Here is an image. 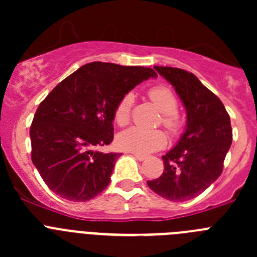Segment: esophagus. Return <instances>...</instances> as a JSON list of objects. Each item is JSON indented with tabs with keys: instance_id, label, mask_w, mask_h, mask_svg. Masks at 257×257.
<instances>
[{
	"instance_id": "esophagus-1",
	"label": "esophagus",
	"mask_w": 257,
	"mask_h": 257,
	"mask_svg": "<svg viewBox=\"0 0 257 257\" xmlns=\"http://www.w3.org/2000/svg\"><path fill=\"white\" fill-rule=\"evenodd\" d=\"M134 157H135L138 161H145L147 160V157L143 156V154H138V153H134Z\"/></svg>"
}]
</instances>
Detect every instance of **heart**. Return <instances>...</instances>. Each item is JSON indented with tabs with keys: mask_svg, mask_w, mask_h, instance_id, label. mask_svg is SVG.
Segmentation results:
<instances>
[{
	"mask_svg": "<svg viewBox=\"0 0 257 257\" xmlns=\"http://www.w3.org/2000/svg\"><path fill=\"white\" fill-rule=\"evenodd\" d=\"M148 96L156 106L163 113L162 123L170 133H176L179 128V118L176 115L178 110V99L172 91L166 86H154L149 90ZM134 105V95L126 94L118 101L114 109V121L118 126H124L128 123L131 117V109ZM118 144L122 149L134 153L148 154L158 151L165 147L166 135L161 130H149L142 127L134 126L122 131L118 135Z\"/></svg>",
	"mask_w": 257,
	"mask_h": 257,
	"instance_id": "b5f03b06",
	"label": "heart"
}]
</instances>
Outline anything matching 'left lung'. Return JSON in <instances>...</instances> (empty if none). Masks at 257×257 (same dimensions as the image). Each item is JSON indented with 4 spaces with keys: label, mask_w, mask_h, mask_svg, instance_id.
I'll return each mask as SVG.
<instances>
[{
    "label": "left lung",
    "mask_w": 257,
    "mask_h": 257,
    "mask_svg": "<svg viewBox=\"0 0 257 257\" xmlns=\"http://www.w3.org/2000/svg\"><path fill=\"white\" fill-rule=\"evenodd\" d=\"M154 69L174 86L187 110V126L178 144L162 156V175L148 181V187L169 201H188L221 175L233 139L230 117L219 97L193 73L172 67Z\"/></svg>",
    "instance_id": "left-lung-1"
}]
</instances>
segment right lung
I'll use <instances>...</instances> for the list:
<instances>
[{"instance_id": "add662e5", "label": "right lung", "mask_w": 257, "mask_h": 257, "mask_svg": "<svg viewBox=\"0 0 257 257\" xmlns=\"http://www.w3.org/2000/svg\"><path fill=\"white\" fill-rule=\"evenodd\" d=\"M152 68L94 61L63 79L32 122V162L47 187L68 201H90L109 185L121 154L95 148L113 140L114 109Z\"/></svg>"}]
</instances>
